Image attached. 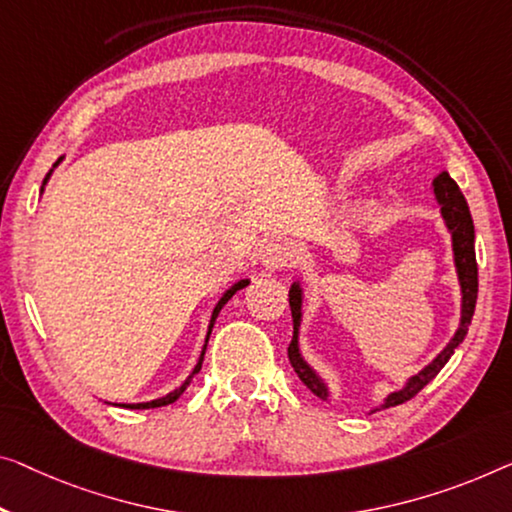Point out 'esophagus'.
Segmentation results:
<instances>
[{"label":"esophagus","instance_id":"1","mask_svg":"<svg viewBox=\"0 0 512 512\" xmlns=\"http://www.w3.org/2000/svg\"><path fill=\"white\" fill-rule=\"evenodd\" d=\"M294 262V248L287 241H271L262 250V266L266 271H282Z\"/></svg>","mask_w":512,"mask_h":512}]
</instances>
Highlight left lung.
I'll return each mask as SVG.
<instances>
[{"label": "left lung", "instance_id": "obj_1", "mask_svg": "<svg viewBox=\"0 0 512 512\" xmlns=\"http://www.w3.org/2000/svg\"><path fill=\"white\" fill-rule=\"evenodd\" d=\"M432 190H434V200L439 204V213L444 218V225L448 234H451V243H453V264H455V273H457V282H460V326L453 333V338L448 340V345L441 349V352L432 358L430 363L425 365L423 370H418L416 375H411L404 386L398 388V391L388 393L381 404L370 409V414H375L379 409H388L395 407V404H402L414 398V395L425 388L430 381L439 375V370L448 363V358L455 354V349L462 345L464 335L469 331L471 317H474L476 310V296H478V264H476V232H474V220H471L469 213V204L464 200L462 190L457 188V183L451 179V174L441 172L437 179L432 181ZM289 308H292V322H294V335L292 342L287 347V356L289 363L299 379L305 386L310 388L317 398H322L326 402H331V391L326 386V381L317 375L315 370L310 368V363L305 361L301 354V322H303V285L299 280L292 282L289 287Z\"/></svg>", "mask_w": 512, "mask_h": 512}]
</instances>
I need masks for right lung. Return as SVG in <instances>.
<instances>
[{
  "label": "right lung",
  "instance_id": "right-lung-1",
  "mask_svg": "<svg viewBox=\"0 0 512 512\" xmlns=\"http://www.w3.org/2000/svg\"><path fill=\"white\" fill-rule=\"evenodd\" d=\"M61 160H64V156H61L55 165H52V170L45 174V179H43V186H41V193L45 190V183L50 181V177H52V172H55V167L61 163ZM248 278H241V280H236L234 285L227 289V292L220 296V301L216 303V308H213V312H211V319H209V326H207V338H204V345H202V352H200V358H197V363H195V368H193V372H190V375L186 377V381H181V386H177L174 388V391H170L167 395H163V398H156V400H149V402H133V404H128V402H114L117 404V407H126V409H156V407H165V404H172L174 400H179L181 395H183V391H186V388L190 386V381H193V377L197 375V372L202 370V361H204V352H207V345H209V335H211V329H213V324H216V317L220 315V310L225 308V303L232 299V296L239 292V289H243L248 285ZM110 404V402H108Z\"/></svg>",
  "mask_w": 512,
  "mask_h": 512
}]
</instances>
